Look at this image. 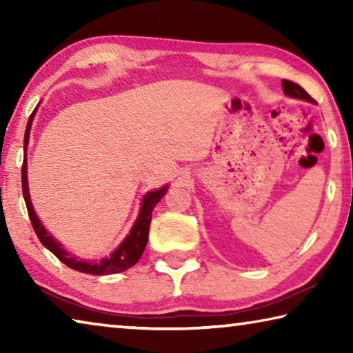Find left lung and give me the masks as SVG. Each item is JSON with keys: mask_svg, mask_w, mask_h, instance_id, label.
I'll use <instances>...</instances> for the list:
<instances>
[{"mask_svg": "<svg viewBox=\"0 0 353 353\" xmlns=\"http://www.w3.org/2000/svg\"><path fill=\"white\" fill-rule=\"evenodd\" d=\"M282 87H283V93L286 97L294 98V99H302V101H308V103H314V99L310 97V94L303 90V88L299 85V83H294L291 81H282Z\"/></svg>", "mask_w": 353, "mask_h": 353, "instance_id": "1", "label": "left lung"}]
</instances>
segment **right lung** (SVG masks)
I'll return each mask as SVG.
<instances>
[{
  "instance_id": "obj_1",
  "label": "right lung",
  "mask_w": 353,
  "mask_h": 353,
  "mask_svg": "<svg viewBox=\"0 0 353 353\" xmlns=\"http://www.w3.org/2000/svg\"><path fill=\"white\" fill-rule=\"evenodd\" d=\"M37 110V107H35ZM35 110L32 115L29 117L26 132H25V159H23V168H21V187H23V198H25L29 219H31V224L35 230V235L39 236L40 243L43 246L51 250L59 260H61L63 265L74 271H79L83 274H92V276H107V274H117L129 270L130 266H134L137 261L140 260L143 250L146 248L148 243V235H149V224H151L152 218V210L155 204H159L160 199L163 198L166 191H168V185H163L157 190L148 191V193L143 196L140 213L137 216L132 229L129 230L128 236L124 238L121 244L113 250L109 256H104L101 260H81L77 259L76 255H71L67 249L62 248V244L59 243L54 236H52L50 232H48L41 221L39 219L37 213H35L31 196H29V187H28V162H26V148L29 143V132H31L32 119L35 117Z\"/></svg>"
}]
</instances>
